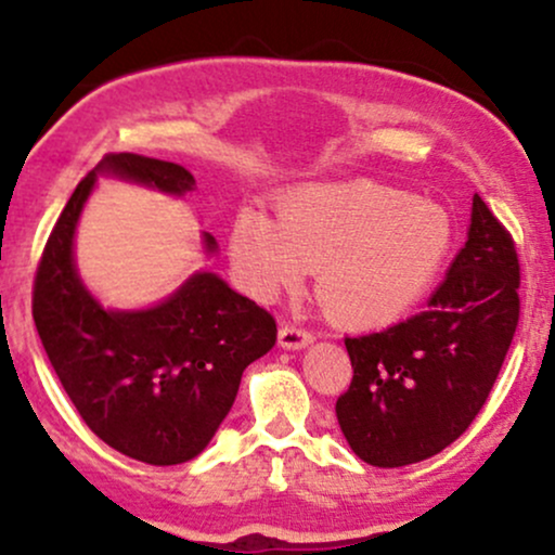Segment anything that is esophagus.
<instances>
[{
    "instance_id": "1",
    "label": "esophagus",
    "mask_w": 555,
    "mask_h": 555,
    "mask_svg": "<svg viewBox=\"0 0 555 555\" xmlns=\"http://www.w3.org/2000/svg\"><path fill=\"white\" fill-rule=\"evenodd\" d=\"M310 341H313V334L297 323H282V328H279V344L284 349H305Z\"/></svg>"
}]
</instances>
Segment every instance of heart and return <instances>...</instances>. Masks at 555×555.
I'll list each match as a JSON object with an SVG mask.
<instances>
[{"mask_svg": "<svg viewBox=\"0 0 555 555\" xmlns=\"http://www.w3.org/2000/svg\"><path fill=\"white\" fill-rule=\"evenodd\" d=\"M456 245L438 203L378 182L305 184L279 201V221L245 208L232 258L258 297L295 289L318 269V299L336 323H397L433 289Z\"/></svg>", "mask_w": 555, "mask_h": 555, "instance_id": "b5f03b06", "label": "heart"}]
</instances>
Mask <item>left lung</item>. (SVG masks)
<instances>
[{
  "label": "left lung",
  "instance_id": "obj_1",
  "mask_svg": "<svg viewBox=\"0 0 555 555\" xmlns=\"http://www.w3.org/2000/svg\"><path fill=\"white\" fill-rule=\"evenodd\" d=\"M512 234L473 197L467 242L428 310L367 336H347L352 384L336 417L354 454L404 467L454 443L486 404L519 323Z\"/></svg>",
  "mask_w": 555,
  "mask_h": 555
}]
</instances>
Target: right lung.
<instances>
[{"instance_id":"obj_1","label":"right lung","mask_w":555,"mask_h":555,"mask_svg":"<svg viewBox=\"0 0 555 555\" xmlns=\"http://www.w3.org/2000/svg\"><path fill=\"white\" fill-rule=\"evenodd\" d=\"M99 175L169 195L195 188L180 164L138 154L101 158L43 247L34 282L38 336L75 410L101 441L156 467L182 464L224 423L242 371L276 344V321L208 271L193 273L154 308H101L73 258L75 229ZM203 242L216 250L211 234Z\"/></svg>"}]
</instances>
